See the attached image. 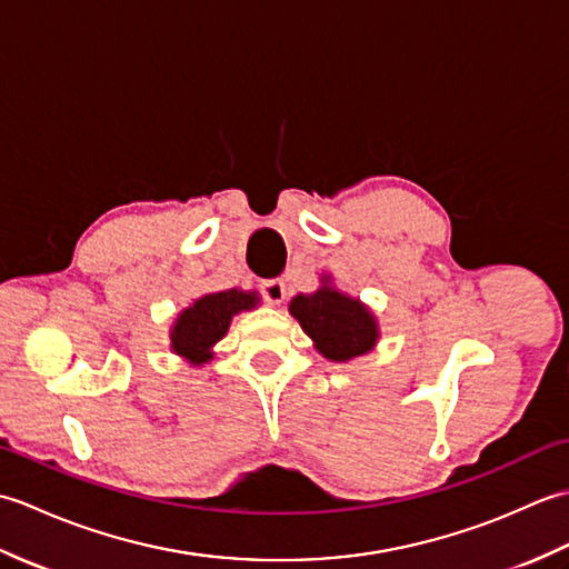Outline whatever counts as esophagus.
<instances>
[{"label":"esophagus","mask_w":569,"mask_h":569,"mask_svg":"<svg viewBox=\"0 0 569 569\" xmlns=\"http://www.w3.org/2000/svg\"><path fill=\"white\" fill-rule=\"evenodd\" d=\"M261 296L269 306H281L286 300V283L281 278H271V281L261 283Z\"/></svg>","instance_id":"34e87169"}]
</instances>
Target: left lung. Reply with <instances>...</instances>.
<instances>
[{
    "instance_id": "8db88e82",
    "label": "left lung",
    "mask_w": 569,
    "mask_h": 569,
    "mask_svg": "<svg viewBox=\"0 0 569 569\" xmlns=\"http://www.w3.org/2000/svg\"><path fill=\"white\" fill-rule=\"evenodd\" d=\"M291 316L316 342V349L330 361H349L367 355L379 340V325L371 310L357 298H349L322 278V288L291 300Z\"/></svg>"
}]
</instances>
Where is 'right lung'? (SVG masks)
Instances as JSON below:
<instances>
[{"instance_id":"right-lung-1","label":"right lung","mask_w":569,"mask_h":569,"mask_svg":"<svg viewBox=\"0 0 569 569\" xmlns=\"http://www.w3.org/2000/svg\"><path fill=\"white\" fill-rule=\"evenodd\" d=\"M257 291L247 293L237 288L198 298L176 318L171 328V349L190 365H208L212 359V347L227 335L232 318L241 310L257 308Z\"/></svg>"}]
</instances>
